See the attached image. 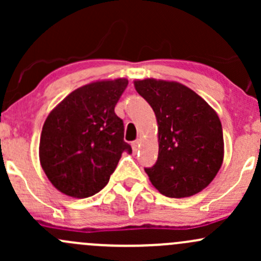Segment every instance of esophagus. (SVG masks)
Wrapping results in <instances>:
<instances>
[{"instance_id": "esophagus-1", "label": "esophagus", "mask_w": 261, "mask_h": 261, "mask_svg": "<svg viewBox=\"0 0 261 261\" xmlns=\"http://www.w3.org/2000/svg\"><path fill=\"white\" fill-rule=\"evenodd\" d=\"M139 147H141V141H139V139H137V141H134L133 143H132V148H133L134 153L139 149Z\"/></svg>"}]
</instances>
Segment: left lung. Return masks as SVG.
<instances>
[{
    "instance_id": "1",
    "label": "left lung",
    "mask_w": 261,
    "mask_h": 261,
    "mask_svg": "<svg viewBox=\"0 0 261 261\" xmlns=\"http://www.w3.org/2000/svg\"><path fill=\"white\" fill-rule=\"evenodd\" d=\"M137 92L149 103L158 122V159L144 168L150 181L168 198H186L208 187L224 155L218 114L194 91L176 82L143 80Z\"/></svg>"
}]
</instances>
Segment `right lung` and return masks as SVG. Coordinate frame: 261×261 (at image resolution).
<instances>
[{
    "mask_svg": "<svg viewBox=\"0 0 261 261\" xmlns=\"http://www.w3.org/2000/svg\"><path fill=\"white\" fill-rule=\"evenodd\" d=\"M128 81H100L75 89L47 117L40 161L49 181L63 194L88 198L107 186L122 153L124 124L114 112Z\"/></svg>",
    "mask_w": 261,
    "mask_h": 261,
    "instance_id": "right-lung-1",
    "label": "right lung"
}]
</instances>
